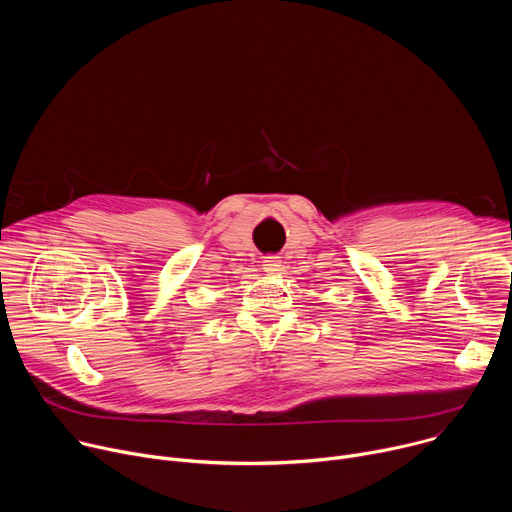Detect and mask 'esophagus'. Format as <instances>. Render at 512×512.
Masks as SVG:
<instances>
[{
  "mask_svg": "<svg viewBox=\"0 0 512 512\" xmlns=\"http://www.w3.org/2000/svg\"><path fill=\"white\" fill-rule=\"evenodd\" d=\"M279 257H273V255H269V257H265L263 259V269L267 271V273H273V271H279Z\"/></svg>",
  "mask_w": 512,
  "mask_h": 512,
  "instance_id": "obj_1",
  "label": "esophagus"
}]
</instances>
